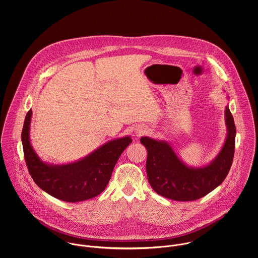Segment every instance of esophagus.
Returning a JSON list of instances; mask_svg holds the SVG:
<instances>
[{
	"mask_svg": "<svg viewBox=\"0 0 258 258\" xmlns=\"http://www.w3.org/2000/svg\"><path fill=\"white\" fill-rule=\"evenodd\" d=\"M147 132V129L145 127H142V126H138L137 129H136V133L138 135H142V134H145Z\"/></svg>",
	"mask_w": 258,
	"mask_h": 258,
	"instance_id": "1",
	"label": "esophagus"
}]
</instances>
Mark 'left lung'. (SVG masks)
Wrapping results in <instances>:
<instances>
[{
  "label": "left lung",
  "instance_id": "left-lung-1",
  "mask_svg": "<svg viewBox=\"0 0 258 258\" xmlns=\"http://www.w3.org/2000/svg\"><path fill=\"white\" fill-rule=\"evenodd\" d=\"M227 137L216 160L209 166L188 168L164 141L142 137L148 151L146 171L153 189L167 199L189 202L207 196L224 181L231 167L235 149V125L229 108H225Z\"/></svg>",
  "mask_w": 258,
  "mask_h": 258
}]
</instances>
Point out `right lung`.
<instances>
[{
	"label": "right lung",
	"mask_w": 258,
	"mask_h": 258,
	"mask_svg": "<svg viewBox=\"0 0 258 258\" xmlns=\"http://www.w3.org/2000/svg\"><path fill=\"white\" fill-rule=\"evenodd\" d=\"M31 117L32 110L26 115L22 131L24 155L30 175L45 192L68 203L89 200L101 194L110 180L120 155L132 142L130 137L116 139L78 162L51 166L39 160L30 143Z\"/></svg>",
	"instance_id": "obj_1"
}]
</instances>
